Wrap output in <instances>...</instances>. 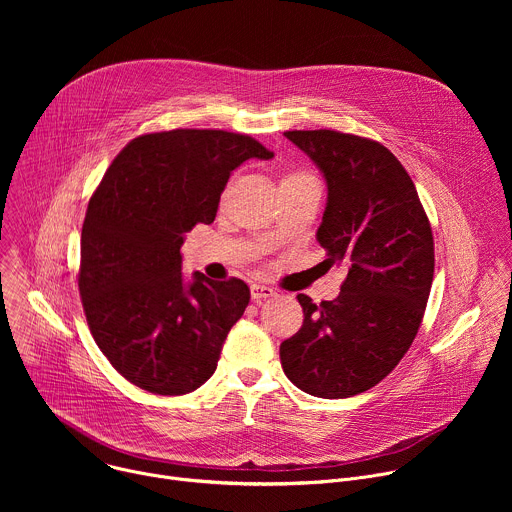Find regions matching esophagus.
<instances>
[{
    "label": "esophagus",
    "mask_w": 512,
    "mask_h": 512,
    "mask_svg": "<svg viewBox=\"0 0 512 512\" xmlns=\"http://www.w3.org/2000/svg\"><path fill=\"white\" fill-rule=\"evenodd\" d=\"M275 296V289L269 287V285H261V283H253L251 285V298L255 302H261V300H267V298H273Z\"/></svg>",
    "instance_id": "esophagus-1"
}]
</instances>
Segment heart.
Instances as JSON below:
<instances>
[{
  "mask_svg": "<svg viewBox=\"0 0 512 512\" xmlns=\"http://www.w3.org/2000/svg\"><path fill=\"white\" fill-rule=\"evenodd\" d=\"M298 178H308V174H289V176H285V180L283 182H289V180H298Z\"/></svg>",
  "mask_w": 512,
  "mask_h": 512,
  "instance_id": "1",
  "label": "heart"
}]
</instances>
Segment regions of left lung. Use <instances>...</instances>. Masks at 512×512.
Wrapping results in <instances>:
<instances>
[{"label":"left lung","mask_w":512,"mask_h":512,"mask_svg":"<svg viewBox=\"0 0 512 512\" xmlns=\"http://www.w3.org/2000/svg\"><path fill=\"white\" fill-rule=\"evenodd\" d=\"M320 168L328 200L316 233L348 275L332 302L300 294L302 328L279 346L287 379L346 399L381 383L409 350L433 281V235L401 162L379 141L332 129L283 133Z\"/></svg>","instance_id":"obj_1"}]
</instances>
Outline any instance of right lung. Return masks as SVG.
Here are the masks:
<instances>
[{"mask_svg": "<svg viewBox=\"0 0 512 512\" xmlns=\"http://www.w3.org/2000/svg\"><path fill=\"white\" fill-rule=\"evenodd\" d=\"M273 152L241 133L174 129L129 141L91 196L79 291L91 334L113 369L156 395H186L216 371L243 316L245 281L182 275L184 235L210 225L243 162Z\"/></svg>", "mask_w": 512, "mask_h": 512, "instance_id": "right-lung-1", "label": "right lung"}]
</instances>
